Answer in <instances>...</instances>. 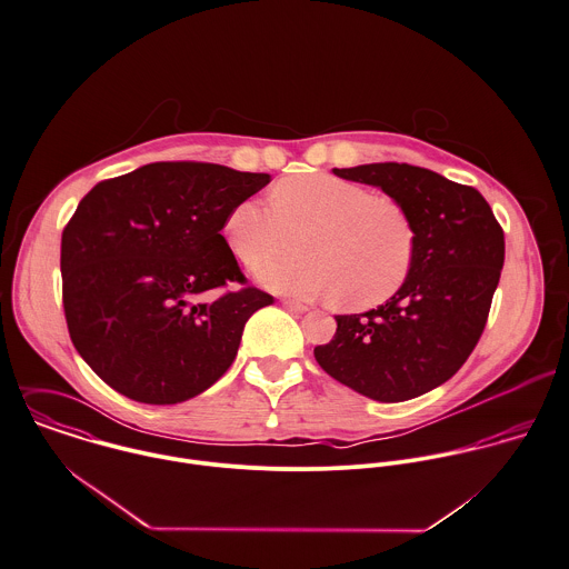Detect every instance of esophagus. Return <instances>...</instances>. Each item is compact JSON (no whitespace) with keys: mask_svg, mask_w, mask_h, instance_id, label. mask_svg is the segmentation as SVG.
<instances>
[{"mask_svg":"<svg viewBox=\"0 0 569 569\" xmlns=\"http://www.w3.org/2000/svg\"><path fill=\"white\" fill-rule=\"evenodd\" d=\"M283 308H286L288 312H295V315H303V312H308V310H310L306 303L290 301V299H286V301H283Z\"/></svg>","mask_w":569,"mask_h":569,"instance_id":"obj_1","label":"esophagus"}]
</instances>
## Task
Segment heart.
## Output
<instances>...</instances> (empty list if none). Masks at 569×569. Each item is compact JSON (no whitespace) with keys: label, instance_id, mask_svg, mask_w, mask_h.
I'll return each mask as SVG.
<instances>
[{"label":"heart","instance_id":"b5f03b06","mask_svg":"<svg viewBox=\"0 0 569 569\" xmlns=\"http://www.w3.org/2000/svg\"><path fill=\"white\" fill-rule=\"evenodd\" d=\"M241 200L224 222L230 252L248 268L291 249L306 253L259 270V281L281 295L337 297L345 308L387 301L407 281L416 232L405 209L330 173H303L279 182L270 198Z\"/></svg>","mask_w":569,"mask_h":569}]
</instances>
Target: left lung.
<instances>
[{
	"label": "left lung",
	"instance_id": "obj_1",
	"mask_svg": "<svg viewBox=\"0 0 569 569\" xmlns=\"http://www.w3.org/2000/svg\"><path fill=\"white\" fill-rule=\"evenodd\" d=\"M378 187L409 216L416 254L407 281L376 310L339 315L317 362L345 387L400 402L445 385L479 341L503 268V230L483 196L413 164L335 169Z\"/></svg>",
	"mask_w": 569,
	"mask_h": 569
}]
</instances>
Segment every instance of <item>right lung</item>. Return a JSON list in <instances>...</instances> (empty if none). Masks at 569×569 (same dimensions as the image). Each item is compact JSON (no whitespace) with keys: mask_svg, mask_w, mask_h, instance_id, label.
Listing matches in <instances>:
<instances>
[{"mask_svg":"<svg viewBox=\"0 0 569 569\" xmlns=\"http://www.w3.org/2000/svg\"><path fill=\"white\" fill-rule=\"evenodd\" d=\"M268 173L151 162L99 182L61 237L63 308L81 358L118 393L176 405L207 391L272 297L243 281L222 228Z\"/></svg>","mask_w":569,"mask_h":569,"instance_id":"1","label":"right lung"}]
</instances>
